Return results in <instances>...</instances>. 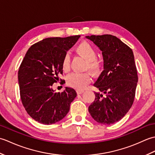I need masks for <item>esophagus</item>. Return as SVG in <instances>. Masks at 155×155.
<instances>
[{"label": "esophagus", "mask_w": 155, "mask_h": 155, "mask_svg": "<svg viewBox=\"0 0 155 155\" xmlns=\"http://www.w3.org/2000/svg\"><path fill=\"white\" fill-rule=\"evenodd\" d=\"M84 91L83 90V89H78L77 91V94H82L83 93Z\"/></svg>", "instance_id": "obj_1"}]
</instances>
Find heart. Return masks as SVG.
<instances>
[{
  "label": "heart",
  "mask_w": 155,
  "mask_h": 155,
  "mask_svg": "<svg viewBox=\"0 0 155 155\" xmlns=\"http://www.w3.org/2000/svg\"><path fill=\"white\" fill-rule=\"evenodd\" d=\"M76 51L86 61L84 68L92 73L96 74L100 69V63L97 58V52L94 48L87 42H82L76 48ZM62 67L64 71H68L70 67V57L65 54L62 61ZM91 82V77L87 72H72L67 77L68 85L77 89L84 88Z\"/></svg>",
  "instance_id": "obj_1"
}]
</instances>
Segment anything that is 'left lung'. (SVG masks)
I'll use <instances>...</instances> for the list:
<instances>
[{
    "mask_svg": "<svg viewBox=\"0 0 155 155\" xmlns=\"http://www.w3.org/2000/svg\"><path fill=\"white\" fill-rule=\"evenodd\" d=\"M102 51L104 70L94 86L95 99L88 107L94 120L112 124L123 118L132 107L138 82L133 52L111 35L87 36Z\"/></svg>",
    "mask_w": 155,
    "mask_h": 155,
    "instance_id": "1",
    "label": "left lung"
}]
</instances>
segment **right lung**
Wrapping results in <instances>:
<instances>
[{
	"mask_svg": "<svg viewBox=\"0 0 155 155\" xmlns=\"http://www.w3.org/2000/svg\"><path fill=\"white\" fill-rule=\"evenodd\" d=\"M80 35L65 38H47L28 48L20 65L18 79L23 107L31 117L44 124L62 120L77 97L76 91L66 87L55 93L52 84L62 74V61Z\"/></svg>",
	"mask_w": 155,
	"mask_h": 155,
	"instance_id": "right-lung-1",
	"label": "right lung"
}]
</instances>
